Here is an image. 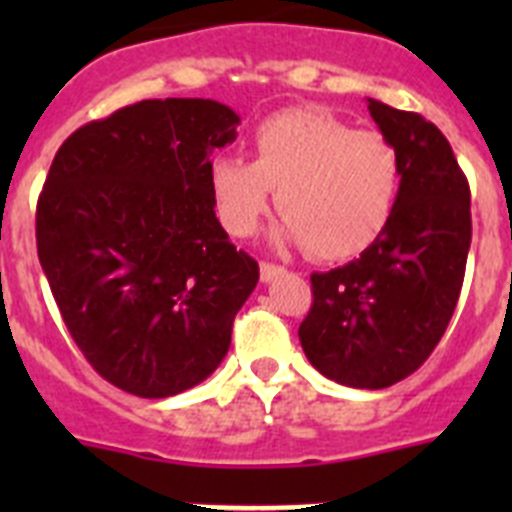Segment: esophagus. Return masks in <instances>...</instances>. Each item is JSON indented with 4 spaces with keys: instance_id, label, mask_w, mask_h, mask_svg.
<instances>
[{
    "instance_id": "1",
    "label": "esophagus",
    "mask_w": 512,
    "mask_h": 512,
    "mask_svg": "<svg viewBox=\"0 0 512 512\" xmlns=\"http://www.w3.org/2000/svg\"><path fill=\"white\" fill-rule=\"evenodd\" d=\"M279 274H284V266L261 261V282H271V279H277Z\"/></svg>"
}]
</instances>
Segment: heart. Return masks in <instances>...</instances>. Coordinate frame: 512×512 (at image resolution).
Returning <instances> with one entry per match:
<instances>
[{
    "label": "heart",
    "instance_id": "b5f03b06",
    "mask_svg": "<svg viewBox=\"0 0 512 512\" xmlns=\"http://www.w3.org/2000/svg\"><path fill=\"white\" fill-rule=\"evenodd\" d=\"M253 164L215 156L207 166L217 220L235 238L256 230L274 189L279 238L320 261L354 259L382 238L400 200V156L377 130L320 110H287L256 125Z\"/></svg>",
    "mask_w": 512,
    "mask_h": 512
}]
</instances>
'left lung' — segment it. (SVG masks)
Returning <instances> with one entry per match:
<instances>
[{
    "label": "left lung",
    "instance_id": "1",
    "mask_svg": "<svg viewBox=\"0 0 512 512\" xmlns=\"http://www.w3.org/2000/svg\"><path fill=\"white\" fill-rule=\"evenodd\" d=\"M400 156V200L372 248L312 274L300 325L307 361L356 390H384L423 364L459 302L472 243L469 184L449 140L418 112L366 99Z\"/></svg>",
    "mask_w": 512,
    "mask_h": 512
}]
</instances>
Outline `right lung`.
Here are the masks:
<instances>
[{
  "instance_id": "right-lung-1",
  "label": "right lung",
  "mask_w": 512,
  "mask_h": 512,
  "mask_svg": "<svg viewBox=\"0 0 512 512\" xmlns=\"http://www.w3.org/2000/svg\"><path fill=\"white\" fill-rule=\"evenodd\" d=\"M241 117L215 99H146L66 138L35 215L38 259L89 364L130 395L205 382L259 264L215 217L212 151Z\"/></svg>"
}]
</instances>
